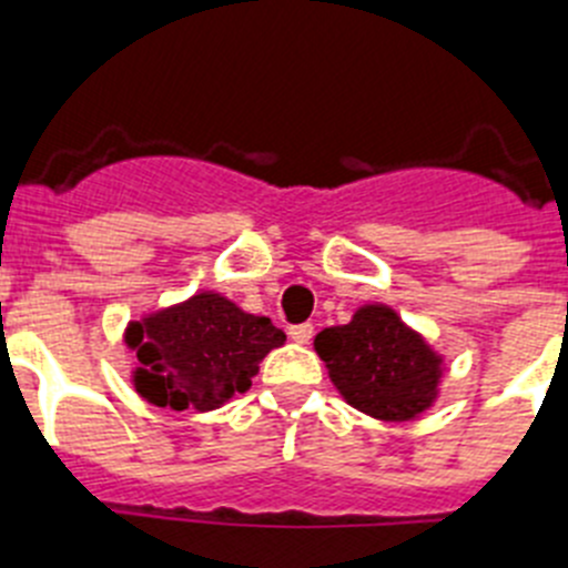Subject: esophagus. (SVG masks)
<instances>
[{"label":"esophagus","instance_id":"1","mask_svg":"<svg viewBox=\"0 0 568 568\" xmlns=\"http://www.w3.org/2000/svg\"><path fill=\"white\" fill-rule=\"evenodd\" d=\"M288 337L294 339V343L305 345V343H308V339L314 337V325H312V323H303V325H291V328H288Z\"/></svg>","mask_w":568,"mask_h":568}]
</instances>
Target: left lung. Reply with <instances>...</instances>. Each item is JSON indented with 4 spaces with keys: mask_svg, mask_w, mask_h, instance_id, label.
Masks as SVG:
<instances>
[{
    "mask_svg": "<svg viewBox=\"0 0 568 568\" xmlns=\"http://www.w3.org/2000/svg\"><path fill=\"white\" fill-rule=\"evenodd\" d=\"M314 352L343 400L377 420H414L440 394L443 357L392 305H359L352 323L314 337Z\"/></svg>",
    "mask_w": 568,
    "mask_h": 568,
    "instance_id": "8db88e82",
    "label": "left lung"
}]
</instances>
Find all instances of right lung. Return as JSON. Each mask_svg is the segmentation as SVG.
Masks as SVG:
<instances>
[{
	"instance_id": "1",
	"label": "right lung",
	"mask_w": 568,
	"mask_h": 568,
	"mask_svg": "<svg viewBox=\"0 0 568 568\" xmlns=\"http://www.w3.org/2000/svg\"><path fill=\"white\" fill-rule=\"evenodd\" d=\"M125 343L140 359L131 379L142 400L214 412L248 392L263 357L285 343V334L223 294L200 291L128 323Z\"/></svg>"
}]
</instances>
